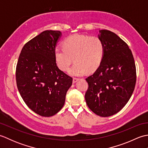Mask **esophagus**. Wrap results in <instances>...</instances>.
I'll return each mask as SVG.
<instances>
[{"label":"esophagus","mask_w":148,"mask_h":148,"mask_svg":"<svg viewBox=\"0 0 148 148\" xmlns=\"http://www.w3.org/2000/svg\"><path fill=\"white\" fill-rule=\"evenodd\" d=\"M79 80V78H76V77H74L73 78V80H72V82H73V83H76V82H77Z\"/></svg>","instance_id":"esophagus-1"}]
</instances>
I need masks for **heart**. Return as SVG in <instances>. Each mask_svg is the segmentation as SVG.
<instances>
[{"instance_id":"heart-1","label":"heart","mask_w":148,"mask_h":148,"mask_svg":"<svg viewBox=\"0 0 148 148\" xmlns=\"http://www.w3.org/2000/svg\"><path fill=\"white\" fill-rule=\"evenodd\" d=\"M63 48L55 49V58L62 71L69 69L72 61L75 64L69 70V74L81 76L88 71H95L102 62L104 55V45L100 37L74 34L63 42Z\"/></svg>"}]
</instances>
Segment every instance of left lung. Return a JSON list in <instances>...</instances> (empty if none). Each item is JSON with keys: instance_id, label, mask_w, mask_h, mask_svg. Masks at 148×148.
<instances>
[{"instance_id": "1", "label": "left lung", "mask_w": 148, "mask_h": 148, "mask_svg": "<svg viewBox=\"0 0 148 148\" xmlns=\"http://www.w3.org/2000/svg\"><path fill=\"white\" fill-rule=\"evenodd\" d=\"M104 45L101 64L86 80L87 106L97 115L108 117L118 112L132 95L136 83V68L129 47L108 30H99Z\"/></svg>"}]
</instances>
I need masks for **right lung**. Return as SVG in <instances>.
I'll use <instances>...</instances> for the list:
<instances>
[{"label":"right lung","mask_w":148,"mask_h":148,"mask_svg":"<svg viewBox=\"0 0 148 148\" xmlns=\"http://www.w3.org/2000/svg\"><path fill=\"white\" fill-rule=\"evenodd\" d=\"M58 30H45L24 45L16 70L17 87L22 99L36 114L49 117L63 106L72 78L60 70L55 58Z\"/></svg>","instance_id":"1"}]
</instances>
